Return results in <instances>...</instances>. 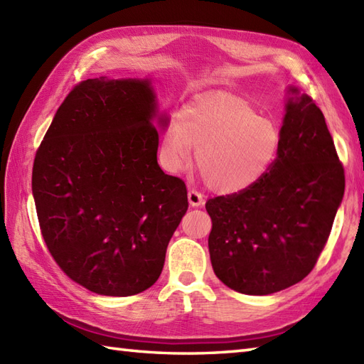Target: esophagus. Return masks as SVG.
<instances>
[{
	"mask_svg": "<svg viewBox=\"0 0 364 364\" xmlns=\"http://www.w3.org/2000/svg\"><path fill=\"white\" fill-rule=\"evenodd\" d=\"M188 198H189L191 206H197L198 208V206H203V203H205L203 196L200 194V192H197V191H189Z\"/></svg>",
	"mask_w": 364,
	"mask_h": 364,
	"instance_id": "1",
	"label": "esophagus"
}]
</instances>
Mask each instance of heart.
<instances>
[{
	"instance_id": "heart-1",
	"label": "heart",
	"mask_w": 364,
	"mask_h": 364,
	"mask_svg": "<svg viewBox=\"0 0 364 364\" xmlns=\"http://www.w3.org/2000/svg\"><path fill=\"white\" fill-rule=\"evenodd\" d=\"M283 133L274 120L247 100L230 95H206L186 105L178 127L162 137L167 164L178 170L196 151V166L208 188L220 194H237L261 181L282 150Z\"/></svg>"
}]
</instances>
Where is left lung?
Here are the masks:
<instances>
[{
    "instance_id": "obj_1",
    "label": "left lung",
    "mask_w": 364,
    "mask_h": 364,
    "mask_svg": "<svg viewBox=\"0 0 364 364\" xmlns=\"http://www.w3.org/2000/svg\"><path fill=\"white\" fill-rule=\"evenodd\" d=\"M283 144L261 181L206 202L214 274L228 288L267 296L311 272L344 196V168L311 97L289 87Z\"/></svg>"
}]
</instances>
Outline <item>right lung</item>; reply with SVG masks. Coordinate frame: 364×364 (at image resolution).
I'll list each match as a JSON object with an SVG mask.
<instances>
[{"label":"right lung","instance_id":"1","mask_svg":"<svg viewBox=\"0 0 364 364\" xmlns=\"http://www.w3.org/2000/svg\"><path fill=\"white\" fill-rule=\"evenodd\" d=\"M154 98L150 80L82 81L36 153L43 241L67 277L102 296H134L156 283L188 211L186 184L158 164Z\"/></svg>","mask_w":364,"mask_h":364}]
</instances>
